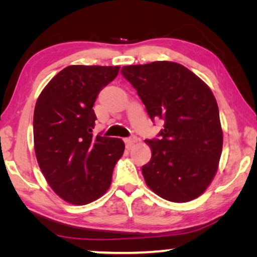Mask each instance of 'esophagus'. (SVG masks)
<instances>
[{"label": "esophagus", "instance_id": "obj_1", "mask_svg": "<svg viewBox=\"0 0 257 257\" xmlns=\"http://www.w3.org/2000/svg\"><path fill=\"white\" fill-rule=\"evenodd\" d=\"M124 142L126 144V147H127V149H131V147L138 142V138H137V137H130V138L124 139Z\"/></svg>", "mask_w": 257, "mask_h": 257}]
</instances>
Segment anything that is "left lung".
Here are the masks:
<instances>
[{
    "mask_svg": "<svg viewBox=\"0 0 257 257\" xmlns=\"http://www.w3.org/2000/svg\"><path fill=\"white\" fill-rule=\"evenodd\" d=\"M150 118L161 119L159 139L145 140L152 157L143 166L146 185L160 198L187 202L215 177L223 135L219 107L209 86L179 63L122 66Z\"/></svg>",
    "mask_w": 257,
    "mask_h": 257,
    "instance_id": "obj_1",
    "label": "left lung"
}]
</instances>
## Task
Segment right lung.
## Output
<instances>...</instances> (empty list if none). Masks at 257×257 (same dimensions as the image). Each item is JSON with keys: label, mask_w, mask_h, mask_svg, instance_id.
Returning <instances> with one entry per match:
<instances>
[{"label": "right lung", "mask_w": 257, "mask_h": 257, "mask_svg": "<svg viewBox=\"0 0 257 257\" xmlns=\"http://www.w3.org/2000/svg\"><path fill=\"white\" fill-rule=\"evenodd\" d=\"M120 66L70 65L42 91L34 111V146L45 180L59 198L86 205L110 188L125 150L121 139L93 137V104Z\"/></svg>", "instance_id": "right-lung-1"}]
</instances>
